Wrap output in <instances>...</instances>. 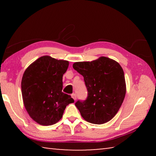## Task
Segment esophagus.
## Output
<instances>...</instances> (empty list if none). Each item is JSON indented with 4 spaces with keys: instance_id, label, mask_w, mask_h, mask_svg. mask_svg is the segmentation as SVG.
<instances>
[{
    "instance_id": "esophagus-1",
    "label": "esophagus",
    "mask_w": 156,
    "mask_h": 156,
    "mask_svg": "<svg viewBox=\"0 0 156 156\" xmlns=\"http://www.w3.org/2000/svg\"><path fill=\"white\" fill-rule=\"evenodd\" d=\"M72 97L73 98V100H76V94L73 93V94H72Z\"/></svg>"
}]
</instances>
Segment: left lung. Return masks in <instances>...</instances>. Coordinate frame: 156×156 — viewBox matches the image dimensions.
<instances>
[{"label": "left lung", "instance_id": "left-lung-1", "mask_svg": "<svg viewBox=\"0 0 156 156\" xmlns=\"http://www.w3.org/2000/svg\"><path fill=\"white\" fill-rule=\"evenodd\" d=\"M73 67L83 76L88 92L86 100L75 103L82 117L96 125L109 122L118 113L125 96L122 68L104 56L91 62H75Z\"/></svg>", "mask_w": 156, "mask_h": 156}]
</instances>
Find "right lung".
Returning <instances> with one entry per match:
<instances>
[{
  "label": "right lung",
  "mask_w": 156,
  "mask_h": 156,
  "mask_svg": "<svg viewBox=\"0 0 156 156\" xmlns=\"http://www.w3.org/2000/svg\"><path fill=\"white\" fill-rule=\"evenodd\" d=\"M67 60L44 56L27 68L21 82L23 102L29 115L37 123L48 126L61 119L66 107L74 102L62 91Z\"/></svg>",
  "instance_id": "right-lung-1"
}]
</instances>
